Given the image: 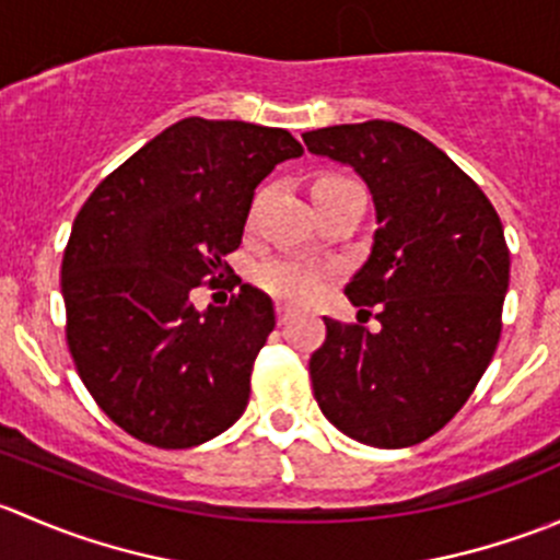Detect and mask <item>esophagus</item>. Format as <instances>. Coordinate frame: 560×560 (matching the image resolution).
<instances>
[{"mask_svg":"<svg viewBox=\"0 0 560 560\" xmlns=\"http://www.w3.org/2000/svg\"><path fill=\"white\" fill-rule=\"evenodd\" d=\"M290 319H292V308L284 306V303H276V322H279V325H287Z\"/></svg>","mask_w":560,"mask_h":560,"instance_id":"34e87169","label":"esophagus"}]
</instances>
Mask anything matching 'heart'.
Returning a JSON list of instances; mask_svg holds the SVG:
<instances>
[{"instance_id":"obj_1","label":"heart","mask_w":560,"mask_h":560,"mask_svg":"<svg viewBox=\"0 0 560 560\" xmlns=\"http://www.w3.org/2000/svg\"><path fill=\"white\" fill-rule=\"evenodd\" d=\"M338 184H349V180L341 175H319L314 180V191ZM254 281L281 301H306L319 290L322 276L314 265L301 262V259H268L254 270Z\"/></svg>"}]
</instances>
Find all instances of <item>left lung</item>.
<instances>
[{"mask_svg": "<svg viewBox=\"0 0 560 560\" xmlns=\"http://www.w3.org/2000/svg\"><path fill=\"white\" fill-rule=\"evenodd\" d=\"M303 143L352 167L374 197V244L343 292L382 325L325 316L308 360L314 398L354 442L411 447L453 420L493 360L510 287L504 228L485 191L404 124H338Z\"/></svg>", "mask_w": 560, "mask_h": 560, "instance_id": "obj_1", "label": "left lung"}]
</instances>
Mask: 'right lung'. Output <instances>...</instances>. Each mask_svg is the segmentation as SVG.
Segmentation results:
<instances>
[{
  "label": "right lung",
  "mask_w": 560,
  "mask_h": 560,
  "mask_svg": "<svg viewBox=\"0 0 560 560\" xmlns=\"http://www.w3.org/2000/svg\"><path fill=\"white\" fill-rule=\"evenodd\" d=\"M301 154L287 129L180 118L78 211L61 259L67 343L92 398L129 436L186 450L244 415L273 303L252 284L206 312L189 295L230 270L259 180Z\"/></svg>",
  "instance_id": "add662e5"
}]
</instances>
